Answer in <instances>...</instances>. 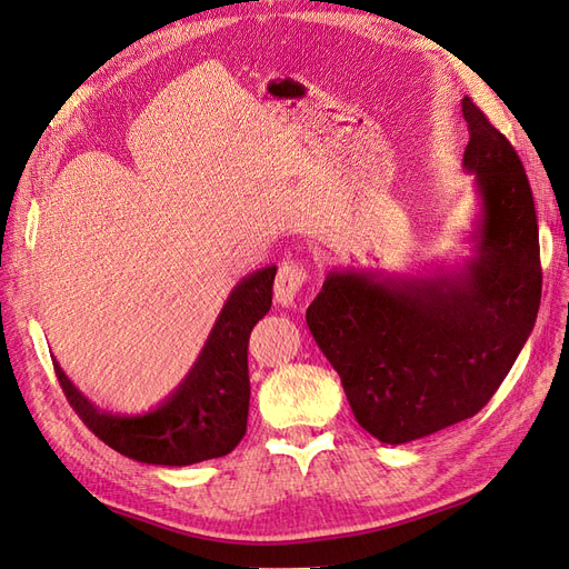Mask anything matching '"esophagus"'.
Returning <instances> with one entry per match:
<instances>
[{
  "label": "esophagus",
  "instance_id": "esophagus-1",
  "mask_svg": "<svg viewBox=\"0 0 569 569\" xmlns=\"http://www.w3.org/2000/svg\"><path fill=\"white\" fill-rule=\"evenodd\" d=\"M307 283V269L298 262H283L277 273V283H273V296L281 307L296 305L298 292Z\"/></svg>",
  "mask_w": 569,
  "mask_h": 569
}]
</instances>
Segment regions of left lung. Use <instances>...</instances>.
<instances>
[{
    "label": "left lung",
    "instance_id": "left-lung-1",
    "mask_svg": "<svg viewBox=\"0 0 569 569\" xmlns=\"http://www.w3.org/2000/svg\"><path fill=\"white\" fill-rule=\"evenodd\" d=\"M472 258L430 277L331 269L307 326L359 426L407 445L478 413L508 376L541 302L539 224L522 162L468 97Z\"/></svg>",
    "mask_w": 569,
    "mask_h": 569
}]
</instances>
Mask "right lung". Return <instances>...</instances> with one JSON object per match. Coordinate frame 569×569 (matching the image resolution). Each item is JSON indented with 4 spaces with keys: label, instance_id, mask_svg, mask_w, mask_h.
<instances>
[{
    "label": "right lung",
    "instance_id": "1",
    "mask_svg": "<svg viewBox=\"0 0 569 569\" xmlns=\"http://www.w3.org/2000/svg\"><path fill=\"white\" fill-rule=\"evenodd\" d=\"M273 277L277 264L252 271L233 286L187 378L146 413L120 416L97 409L53 359L70 407L101 442L139 463L191 466L227 456L246 435L248 340L252 326L271 307Z\"/></svg>",
    "mask_w": 569,
    "mask_h": 569
}]
</instances>
